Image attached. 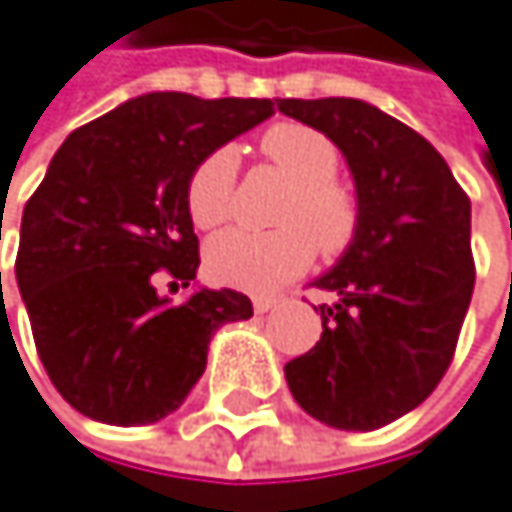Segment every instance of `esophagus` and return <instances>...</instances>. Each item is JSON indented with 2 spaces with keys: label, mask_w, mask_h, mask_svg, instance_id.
<instances>
[{
  "label": "esophagus",
  "mask_w": 512,
  "mask_h": 512,
  "mask_svg": "<svg viewBox=\"0 0 512 512\" xmlns=\"http://www.w3.org/2000/svg\"><path fill=\"white\" fill-rule=\"evenodd\" d=\"M277 302H280V299H274V296H256V299H253V308H256V314H265V311H271Z\"/></svg>",
  "instance_id": "34e87169"
}]
</instances>
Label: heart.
Masks as SVG:
<instances>
[{"instance_id": "1", "label": "heart", "mask_w": 512, "mask_h": 512, "mask_svg": "<svg viewBox=\"0 0 512 512\" xmlns=\"http://www.w3.org/2000/svg\"><path fill=\"white\" fill-rule=\"evenodd\" d=\"M259 149L271 167L293 183L274 216L280 228H232L216 235L204 250V268L213 284L244 293H271L284 287L314 262V250L326 259L345 256L363 228L360 195L336 180L342 149L317 127L299 121L271 124ZM235 183V146H216L195 164L186 183V207L198 228L228 222L235 213Z\"/></svg>"}]
</instances>
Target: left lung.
Wrapping results in <instances>:
<instances>
[{"mask_svg": "<svg viewBox=\"0 0 512 512\" xmlns=\"http://www.w3.org/2000/svg\"><path fill=\"white\" fill-rule=\"evenodd\" d=\"M336 143L363 201L357 244L314 287L320 342L287 363L296 403L339 430H375L440 385L470 308V198L446 158L409 124L351 100H277Z\"/></svg>", "mask_w": 512, "mask_h": 512, "instance_id": "1", "label": "left lung"}]
</instances>
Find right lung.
<instances>
[{"label": "right lung", "instance_id": "1", "mask_svg": "<svg viewBox=\"0 0 512 512\" xmlns=\"http://www.w3.org/2000/svg\"><path fill=\"white\" fill-rule=\"evenodd\" d=\"M271 112V100L158 91L57 149L23 207L14 274L39 360L72 409L121 427L170 415L204 375L213 332L253 317L235 290H198L170 305L155 277L195 280L189 173Z\"/></svg>", "mask_w": 512, "mask_h": 512}]
</instances>
